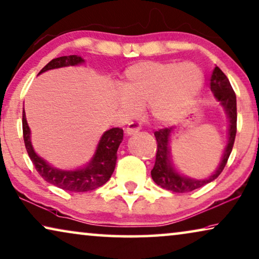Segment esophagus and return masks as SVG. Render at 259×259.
<instances>
[{"label": "esophagus", "mask_w": 259, "mask_h": 259, "mask_svg": "<svg viewBox=\"0 0 259 259\" xmlns=\"http://www.w3.org/2000/svg\"><path fill=\"white\" fill-rule=\"evenodd\" d=\"M141 128L142 126L138 122H130L125 129V134L128 135V136H131V135L137 134L138 131L141 130Z\"/></svg>", "instance_id": "1"}]
</instances>
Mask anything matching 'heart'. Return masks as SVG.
I'll return each mask as SVG.
<instances>
[{"label": "heart", "instance_id": "obj_1", "mask_svg": "<svg viewBox=\"0 0 259 259\" xmlns=\"http://www.w3.org/2000/svg\"><path fill=\"white\" fill-rule=\"evenodd\" d=\"M202 84L201 69L190 61H143L125 71L117 102L130 116L149 107L154 121L167 124L190 109Z\"/></svg>", "mask_w": 259, "mask_h": 259}]
</instances>
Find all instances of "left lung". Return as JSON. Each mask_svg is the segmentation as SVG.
Here are the masks:
<instances>
[{"label":"left lung","mask_w":259,"mask_h":259,"mask_svg":"<svg viewBox=\"0 0 259 259\" xmlns=\"http://www.w3.org/2000/svg\"><path fill=\"white\" fill-rule=\"evenodd\" d=\"M210 91L214 94L216 101L220 103L228 118V141L223 150L221 160L215 171L207 178L195 179L183 175L175 167L171 153V136L175 128H165L154 133L157 140L156 163L151 171V177L154 183L165 190L175 193H187L200 188L211 183L225 168L228 158L233 150L235 136H236V95L231 87L228 78L218 66L214 68L210 76Z\"/></svg>","instance_id":"1"}]
</instances>
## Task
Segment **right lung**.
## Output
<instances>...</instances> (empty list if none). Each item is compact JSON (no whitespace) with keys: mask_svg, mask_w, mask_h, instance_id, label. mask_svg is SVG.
<instances>
[{"mask_svg":"<svg viewBox=\"0 0 259 259\" xmlns=\"http://www.w3.org/2000/svg\"><path fill=\"white\" fill-rule=\"evenodd\" d=\"M84 64V59L80 56H64L52 59L38 73L41 74L50 69L68 66H78ZM23 138L26 151L37 172L48 183L55 185L61 190L69 192H88L96 190L105 185L113 175L116 166L117 150L123 141V130L113 128L103 133L96 145L95 152L86 165L74 169H61L53 166L44 158L38 156L31 142V130L26 121L25 111L23 108Z\"/></svg>","mask_w":259,"mask_h":259,"instance_id":"1","label":"right lung"}]
</instances>
